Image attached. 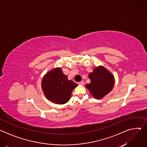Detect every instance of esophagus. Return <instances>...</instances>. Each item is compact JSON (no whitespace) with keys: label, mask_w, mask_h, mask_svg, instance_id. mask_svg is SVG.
Returning <instances> with one entry per match:
<instances>
[{"label":"esophagus","mask_w":147,"mask_h":147,"mask_svg":"<svg viewBox=\"0 0 147 147\" xmlns=\"http://www.w3.org/2000/svg\"><path fill=\"white\" fill-rule=\"evenodd\" d=\"M78 84L81 85V86H84V82L83 81H81L78 82Z\"/></svg>","instance_id":"1"}]
</instances>
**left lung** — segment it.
Here are the masks:
<instances>
[{"instance_id":"left-lung-1","label":"left lung","mask_w":147,"mask_h":147,"mask_svg":"<svg viewBox=\"0 0 147 147\" xmlns=\"http://www.w3.org/2000/svg\"><path fill=\"white\" fill-rule=\"evenodd\" d=\"M91 82L86 86L94 98L102 99L113 89L115 84L113 74L105 67L99 66L88 75Z\"/></svg>"}]
</instances>
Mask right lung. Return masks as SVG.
I'll list each match as a JSON object with an SVG mask.
<instances>
[{
  "label": "right lung",
  "mask_w": 147,
  "mask_h": 147,
  "mask_svg": "<svg viewBox=\"0 0 147 147\" xmlns=\"http://www.w3.org/2000/svg\"><path fill=\"white\" fill-rule=\"evenodd\" d=\"M77 86L74 81L68 80L60 67L54 68L47 72L41 82V88L46 98L56 104L67 103Z\"/></svg>",
  "instance_id": "right-lung-1"
}]
</instances>
